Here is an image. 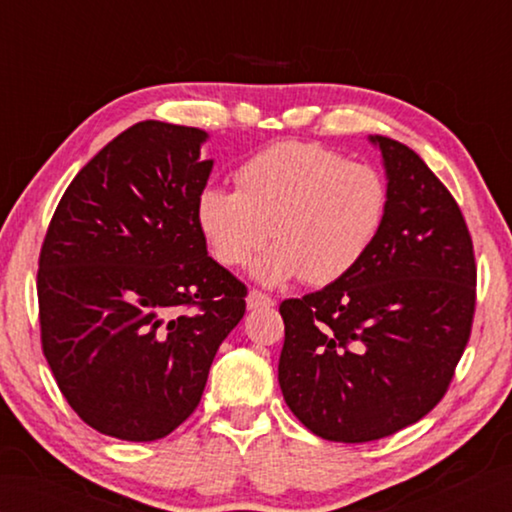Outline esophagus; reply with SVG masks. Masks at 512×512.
<instances>
[{"label":"esophagus","mask_w":512,"mask_h":512,"mask_svg":"<svg viewBox=\"0 0 512 512\" xmlns=\"http://www.w3.org/2000/svg\"><path fill=\"white\" fill-rule=\"evenodd\" d=\"M270 306H275V301L270 299V297H266L264 292H259V290H250L248 295H246V308H248V310L270 308Z\"/></svg>","instance_id":"34e87169"}]
</instances>
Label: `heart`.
Returning <instances> with one entry per match:
<instances>
[{"label": "heart", "instance_id": "1", "mask_svg": "<svg viewBox=\"0 0 512 512\" xmlns=\"http://www.w3.org/2000/svg\"><path fill=\"white\" fill-rule=\"evenodd\" d=\"M237 189L204 187L195 222L211 255L242 266L266 244H277L250 266L264 286L303 277L325 286L363 262L383 231L389 187L378 169L336 151L281 140L239 165Z\"/></svg>", "mask_w": 512, "mask_h": 512}]
</instances>
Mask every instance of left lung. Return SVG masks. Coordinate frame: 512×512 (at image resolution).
<instances>
[{
    "instance_id": "obj_1",
    "label": "left lung",
    "mask_w": 512,
    "mask_h": 512,
    "mask_svg": "<svg viewBox=\"0 0 512 512\" xmlns=\"http://www.w3.org/2000/svg\"><path fill=\"white\" fill-rule=\"evenodd\" d=\"M389 209L352 273L279 306V387L290 411L332 442L391 436L438 405L469 341L475 257L447 187L398 140L367 136Z\"/></svg>"
}]
</instances>
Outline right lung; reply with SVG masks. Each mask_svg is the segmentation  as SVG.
Returning <instances> with one entry per match:
<instances>
[{"label":"right lung","instance_id":"obj_1","mask_svg":"<svg viewBox=\"0 0 512 512\" xmlns=\"http://www.w3.org/2000/svg\"><path fill=\"white\" fill-rule=\"evenodd\" d=\"M209 134L143 121L65 189L39 257L43 354L70 407L127 442L169 436L198 407L246 288L209 257L195 198Z\"/></svg>","mask_w":512,"mask_h":512}]
</instances>
